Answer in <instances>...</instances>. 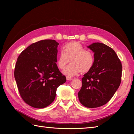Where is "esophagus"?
<instances>
[{
  "label": "esophagus",
  "instance_id": "esophagus-1",
  "mask_svg": "<svg viewBox=\"0 0 134 134\" xmlns=\"http://www.w3.org/2000/svg\"><path fill=\"white\" fill-rule=\"evenodd\" d=\"M66 80H69L71 79V77L69 76H66Z\"/></svg>",
  "mask_w": 134,
  "mask_h": 134
}]
</instances>
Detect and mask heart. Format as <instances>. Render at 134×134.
I'll return each mask as SVG.
<instances>
[{
	"instance_id": "b5f03b06",
	"label": "heart",
	"mask_w": 134,
	"mask_h": 134,
	"mask_svg": "<svg viewBox=\"0 0 134 134\" xmlns=\"http://www.w3.org/2000/svg\"><path fill=\"white\" fill-rule=\"evenodd\" d=\"M70 59L69 65L63 70L65 75L73 76L80 71L82 73L90 71L95 63L94 55L90 50H86L82 44L78 42L67 43L60 52L56 62L58 67L63 69Z\"/></svg>"
}]
</instances>
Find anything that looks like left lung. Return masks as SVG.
<instances>
[{"label":"left lung","mask_w":134,"mask_h":134,"mask_svg":"<svg viewBox=\"0 0 134 134\" xmlns=\"http://www.w3.org/2000/svg\"><path fill=\"white\" fill-rule=\"evenodd\" d=\"M88 48L94 52L95 63L82 78L78 92L80 103L88 108L106 104L119 88L122 76V64L115 51L102 43L95 42Z\"/></svg>","instance_id":"left-lung-1"}]
</instances>
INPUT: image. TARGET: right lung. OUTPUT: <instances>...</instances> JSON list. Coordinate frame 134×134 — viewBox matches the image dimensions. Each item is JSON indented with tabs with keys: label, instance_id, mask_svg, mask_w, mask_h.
Masks as SVG:
<instances>
[{
	"label": "right lung",
	"instance_id": "add662e5",
	"mask_svg": "<svg viewBox=\"0 0 134 134\" xmlns=\"http://www.w3.org/2000/svg\"><path fill=\"white\" fill-rule=\"evenodd\" d=\"M58 44L54 40H41L31 44L18 57L14 78L21 98L32 107L50 105L58 87L66 82L56 63Z\"/></svg>",
	"mask_w": 134,
	"mask_h": 134
}]
</instances>
